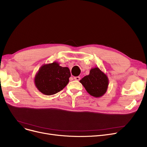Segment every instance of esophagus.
Instances as JSON below:
<instances>
[{
  "label": "esophagus",
  "instance_id": "esophagus-1",
  "mask_svg": "<svg viewBox=\"0 0 147 147\" xmlns=\"http://www.w3.org/2000/svg\"><path fill=\"white\" fill-rule=\"evenodd\" d=\"M74 79L76 80H80V77H79V76L74 77Z\"/></svg>",
  "mask_w": 147,
  "mask_h": 147
}]
</instances>
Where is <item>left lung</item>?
<instances>
[{
	"label": "left lung",
	"mask_w": 147,
	"mask_h": 147,
	"mask_svg": "<svg viewBox=\"0 0 147 147\" xmlns=\"http://www.w3.org/2000/svg\"><path fill=\"white\" fill-rule=\"evenodd\" d=\"M80 82L88 93L94 97L102 96L109 85V79L107 76L98 68L91 69L89 74L84 76Z\"/></svg>",
	"instance_id": "1"
}]
</instances>
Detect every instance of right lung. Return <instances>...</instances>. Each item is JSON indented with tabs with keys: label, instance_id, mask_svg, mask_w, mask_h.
<instances>
[{
	"label": "right lung",
	"instance_id": "add662e5",
	"mask_svg": "<svg viewBox=\"0 0 147 147\" xmlns=\"http://www.w3.org/2000/svg\"><path fill=\"white\" fill-rule=\"evenodd\" d=\"M70 76L68 67H63L57 63H53L41 67L36 76L34 82L36 86L42 93L52 95L67 86Z\"/></svg>",
	"mask_w": 147,
	"mask_h": 147
}]
</instances>
